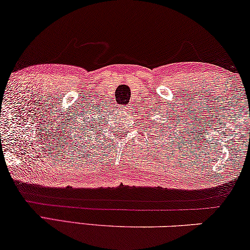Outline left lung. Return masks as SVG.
<instances>
[{"mask_svg": "<svg viewBox=\"0 0 250 250\" xmlns=\"http://www.w3.org/2000/svg\"><path fill=\"white\" fill-rule=\"evenodd\" d=\"M152 124H154V122H152Z\"/></svg>", "mask_w": 250, "mask_h": 250, "instance_id": "left-lung-1", "label": "left lung"}]
</instances>
